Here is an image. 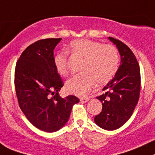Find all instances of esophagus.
<instances>
[{"label": "esophagus", "mask_w": 155, "mask_h": 155, "mask_svg": "<svg viewBox=\"0 0 155 155\" xmlns=\"http://www.w3.org/2000/svg\"><path fill=\"white\" fill-rule=\"evenodd\" d=\"M89 100V99L88 97H85V98H80V101L81 102H87Z\"/></svg>", "instance_id": "esophagus-1"}]
</instances>
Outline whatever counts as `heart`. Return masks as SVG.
I'll return each mask as SVG.
<instances>
[{
	"label": "heart",
	"mask_w": 155,
	"mask_h": 155,
	"mask_svg": "<svg viewBox=\"0 0 155 155\" xmlns=\"http://www.w3.org/2000/svg\"><path fill=\"white\" fill-rule=\"evenodd\" d=\"M68 52L83 60L80 67L82 73L66 82V89L69 93L83 96L92 89L95 82L105 84L110 81L118 69L119 56L113 45L80 39L69 43ZM53 63L59 74L65 77L69 74L67 53H56Z\"/></svg>",
	"instance_id": "heart-1"
}]
</instances>
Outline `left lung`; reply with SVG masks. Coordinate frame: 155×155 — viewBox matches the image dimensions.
<instances>
[{
  "instance_id": "left-lung-1",
  "label": "left lung",
  "mask_w": 155,
  "mask_h": 155,
  "mask_svg": "<svg viewBox=\"0 0 155 155\" xmlns=\"http://www.w3.org/2000/svg\"><path fill=\"white\" fill-rule=\"evenodd\" d=\"M119 52L121 63L115 77L98 96L102 112L95 117V124L105 130H115L128 121L138 104L141 90V74L137 59L131 49L120 40L108 37Z\"/></svg>"
}]
</instances>
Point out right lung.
<instances>
[{
    "label": "right lung",
    "instance_id": "obj_1",
    "mask_svg": "<svg viewBox=\"0 0 155 155\" xmlns=\"http://www.w3.org/2000/svg\"><path fill=\"white\" fill-rule=\"evenodd\" d=\"M61 38L40 40L30 45L16 64L14 84L20 108L36 128L53 132L68 121L74 95L61 98L63 82L53 63V50ZM51 94L53 97H50Z\"/></svg>",
    "mask_w": 155,
    "mask_h": 155
}]
</instances>
